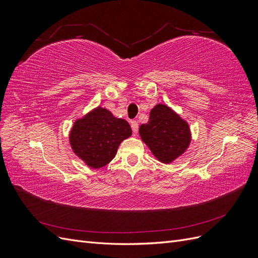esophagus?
Returning <instances> with one entry per match:
<instances>
[{"instance_id":"1","label":"esophagus","mask_w":258,"mask_h":258,"mask_svg":"<svg viewBox=\"0 0 258 258\" xmlns=\"http://www.w3.org/2000/svg\"><path fill=\"white\" fill-rule=\"evenodd\" d=\"M130 124H131V128H132V132H134L135 135H137V134H138V130H139V124H138V121H136V120H131Z\"/></svg>"}]
</instances>
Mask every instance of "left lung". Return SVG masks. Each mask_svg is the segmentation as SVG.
Wrapping results in <instances>:
<instances>
[{
  "label": "left lung",
  "mask_w": 258,
  "mask_h": 258,
  "mask_svg": "<svg viewBox=\"0 0 258 258\" xmlns=\"http://www.w3.org/2000/svg\"><path fill=\"white\" fill-rule=\"evenodd\" d=\"M139 135L156 159L171 163L182 156L191 142L189 124L167 104H156L150 119L139 128Z\"/></svg>",
  "instance_id": "8db88e82"
}]
</instances>
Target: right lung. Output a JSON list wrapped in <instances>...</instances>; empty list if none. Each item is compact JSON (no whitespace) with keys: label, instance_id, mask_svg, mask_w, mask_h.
I'll list each match as a JSON object with an SVG mask.
<instances>
[{"label":"right lung","instance_id":"right-lung-1","mask_svg":"<svg viewBox=\"0 0 258 258\" xmlns=\"http://www.w3.org/2000/svg\"><path fill=\"white\" fill-rule=\"evenodd\" d=\"M131 135L127 120L117 118L105 107L97 106L74 121L69 141L85 165L99 169L112 161L120 143Z\"/></svg>","mask_w":258,"mask_h":258}]
</instances>
